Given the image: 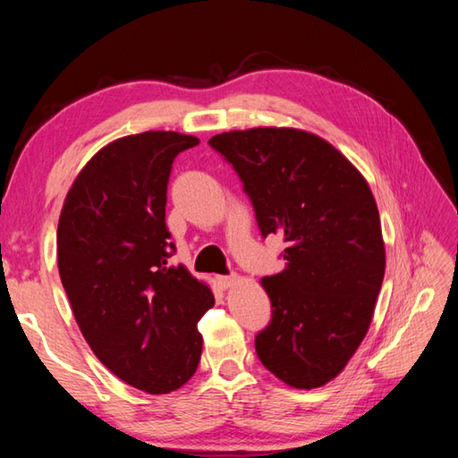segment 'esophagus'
Instances as JSON below:
<instances>
[{
	"label": "esophagus",
	"mask_w": 458,
	"mask_h": 458,
	"mask_svg": "<svg viewBox=\"0 0 458 458\" xmlns=\"http://www.w3.org/2000/svg\"><path fill=\"white\" fill-rule=\"evenodd\" d=\"M238 281V277L236 276H222V277H218V284H220V287H224V289H228V287H232Z\"/></svg>",
	"instance_id": "1"
}]
</instances>
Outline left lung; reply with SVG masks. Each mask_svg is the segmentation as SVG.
Instances as JSON below:
<instances>
[{"label":"left lung","mask_w":458,"mask_h":458,"mask_svg":"<svg viewBox=\"0 0 458 458\" xmlns=\"http://www.w3.org/2000/svg\"><path fill=\"white\" fill-rule=\"evenodd\" d=\"M224 155L256 210L261 236H284L285 269L261 279L271 301L256 352L299 390L343 372L372 323L386 248L366 179L328 141L295 128L224 131Z\"/></svg>","instance_id":"left-lung-1"}]
</instances>
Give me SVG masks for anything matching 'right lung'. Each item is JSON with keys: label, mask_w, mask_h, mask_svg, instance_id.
I'll list each match as a JSON object with an SVG mask.
<instances>
[{"label": "right lung", "mask_w": 458, "mask_h": 458, "mask_svg": "<svg viewBox=\"0 0 458 458\" xmlns=\"http://www.w3.org/2000/svg\"><path fill=\"white\" fill-rule=\"evenodd\" d=\"M194 135L143 131L106 145L68 191L56 258L76 323L100 362L138 390L169 394L197 372L207 284L171 266L165 224L173 161Z\"/></svg>", "instance_id": "add662e5"}]
</instances>
